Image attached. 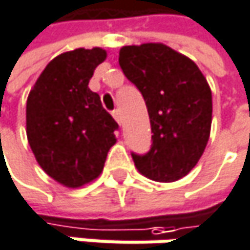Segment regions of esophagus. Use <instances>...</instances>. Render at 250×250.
<instances>
[{
  "mask_svg": "<svg viewBox=\"0 0 250 250\" xmlns=\"http://www.w3.org/2000/svg\"><path fill=\"white\" fill-rule=\"evenodd\" d=\"M112 117L115 118V121H117L118 124H121V112H120V109H114V111H112Z\"/></svg>",
  "mask_w": 250,
  "mask_h": 250,
  "instance_id": "34e87169",
  "label": "esophagus"
}]
</instances>
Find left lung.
Returning <instances> with one entry per match:
<instances>
[{
	"label": "left lung",
	"instance_id": "1",
	"mask_svg": "<svg viewBox=\"0 0 250 250\" xmlns=\"http://www.w3.org/2000/svg\"><path fill=\"white\" fill-rule=\"evenodd\" d=\"M118 64L142 93L152 130L145 155L132 154L139 173L176 182L198 164L209 139L212 93L199 67L164 43L123 46Z\"/></svg>",
	"mask_w": 250,
	"mask_h": 250
}]
</instances>
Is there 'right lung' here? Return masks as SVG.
<instances>
[{"label": "right lung", "mask_w": 250, "mask_h": 250, "mask_svg": "<svg viewBox=\"0 0 250 250\" xmlns=\"http://www.w3.org/2000/svg\"><path fill=\"white\" fill-rule=\"evenodd\" d=\"M102 48L55 57L41 73L26 104V133L42 170L65 188L95 180L115 144L118 124L89 89Z\"/></svg>", "instance_id": "1"}]
</instances>
